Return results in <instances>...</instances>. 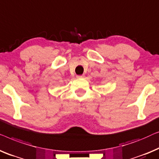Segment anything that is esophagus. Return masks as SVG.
Here are the masks:
<instances>
[{"mask_svg":"<svg viewBox=\"0 0 159 159\" xmlns=\"http://www.w3.org/2000/svg\"><path fill=\"white\" fill-rule=\"evenodd\" d=\"M82 78H84V75H77V79H82Z\"/></svg>","mask_w":159,"mask_h":159,"instance_id":"obj_1","label":"esophagus"}]
</instances>
